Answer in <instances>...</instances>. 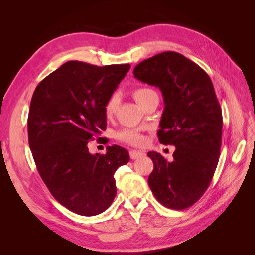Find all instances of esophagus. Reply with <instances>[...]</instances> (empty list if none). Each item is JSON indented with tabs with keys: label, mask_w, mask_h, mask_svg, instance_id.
Returning a JSON list of instances; mask_svg holds the SVG:
<instances>
[{
	"label": "esophagus",
	"mask_w": 255,
	"mask_h": 255,
	"mask_svg": "<svg viewBox=\"0 0 255 255\" xmlns=\"http://www.w3.org/2000/svg\"><path fill=\"white\" fill-rule=\"evenodd\" d=\"M142 155H143V152H141V151H137V150L129 151V157L132 159H137V158L141 157Z\"/></svg>",
	"instance_id": "obj_1"
}]
</instances>
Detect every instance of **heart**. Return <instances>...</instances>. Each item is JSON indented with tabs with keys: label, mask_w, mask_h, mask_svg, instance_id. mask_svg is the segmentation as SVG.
I'll return each mask as SVG.
<instances>
[{
	"label": "heart",
	"mask_w": 255,
	"mask_h": 255,
	"mask_svg": "<svg viewBox=\"0 0 255 255\" xmlns=\"http://www.w3.org/2000/svg\"><path fill=\"white\" fill-rule=\"evenodd\" d=\"M155 94H156L155 91L148 87H138L133 90V97L141 106L146 100ZM119 103H120V97L118 94H113L112 96H110L109 99L106 100L103 107L104 115L106 118L113 117V116L116 114V112H117ZM117 137L119 140L129 144H140L143 141L141 134L138 132L137 129H129V128L122 129L117 134Z\"/></svg>",
	"instance_id": "heart-1"
}]
</instances>
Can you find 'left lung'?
<instances>
[{
	"instance_id": "1",
	"label": "left lung",
	"mask_w": 255,
	"mask_h": 255,
	"mask_svg": "<svg viewBox=\"0 0 255 255\" xmlns=\"http://www.w3.org/2000/svg\"><path fill=\"white\" fill-rule=\"evenodd\" d=\"M134 76L160 89L165 109L158 140L175 146L173 160L149 152V186L164 206L185 210L203 196L218 165L222 113L208 74L182 54L168 51L145 59Z\"/></svg>"
}]
</instances>
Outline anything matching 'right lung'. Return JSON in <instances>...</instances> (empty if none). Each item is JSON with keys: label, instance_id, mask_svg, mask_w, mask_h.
<instances>
[{"label": "right lung", "instance_id": "1", "mask_svg": "<svg viewBox=\"0 0 255 255\" xmlns=\"http://www.w3.org/2000/svg\"><path fill=\"white\" fill-rule=\"evenodd\" d=\"M129 68L70 60L33 94L27 130L37 170L52 196L75 214L107 210L117 192L114 174L129 160L128 152L116 144L106 154L88 150L89 141L106 129L104 104Z\"/></svg>", "mask_w": 255, "mask_h": 255}]
</instances>
